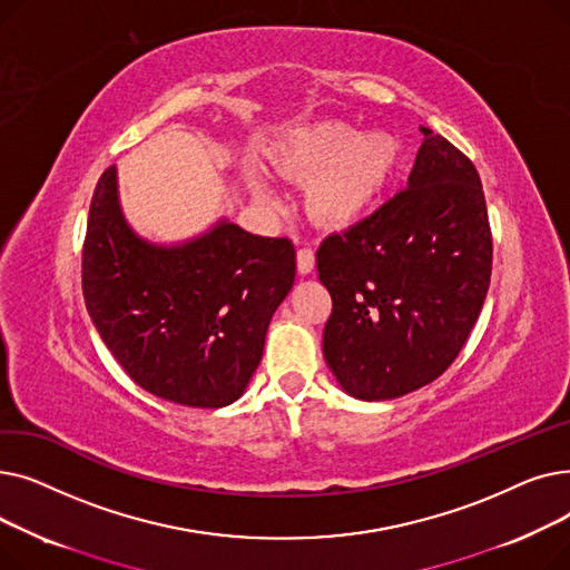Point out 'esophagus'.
<instances>
[{
  "mask_svg": "<svg viewBox=\"0 0 570 570\" xmlns=\"http://www.w3.org/2000/svg\"><path fill=\"white\" fill-rule=\"evenodd\" d=\"M314 263H316V256H314L312 249H307V247L297 249V273L309 275L314 269Z\"/></svg>",
  "mask_w": 570,
  "mask_h": 570,
  "instance_id": "obj_1",
  "label": "esophagus"
}]
</instances>
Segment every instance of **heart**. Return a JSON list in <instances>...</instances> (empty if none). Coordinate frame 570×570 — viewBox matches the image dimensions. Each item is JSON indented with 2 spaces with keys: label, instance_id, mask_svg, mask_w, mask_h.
Wrapping results in <instances>:
<instances>
[{
  "label": "heart",
  "instance_id": "b5f03b06",
  "mask_svg": "<svg viewBox=\"0 0 570 570\" xmlns=\"http://www.w3.org/2000/svg\"><path fill=\"white\" fill-rule=\"evenodd\" d=\"M400 157L393 136L357 134L342 122H318L295 131L284 145L279 173L295 183H312L309 213L331 226H348L365 217L387 187ZM258 203L275 207L277 198L261 177L252 179Z\"/></svg>",
  "mask_w": 570,
  "mask_h": 570
}]
</instances>
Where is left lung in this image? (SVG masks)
<instances>
[{
    "instance_id": "left-lung-1",
    "label": "left lung",
    "mask_w": 570,
    "mask_h": 570,
    "mask_svg": "<svg viewBox=\"0 0 570 570\" xmlns=\"http://www.w3.org/2000/svg\"><path fill=\"white\" fill-rule=\"evenodd\" d=\"M406 189L327 235L318 279L333 297L323 355L340 387L395 400L439 379L483 309L492 235L481 177L443 136L421 127Z\"/></svg>"
}]
</instances>
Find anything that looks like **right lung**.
I'll return each instance as SVG.
<instances>
[{
  "label": "right lung",
  "instance_id": "obj_1",
  "mask_svg": "<svg viewBox=\"0 0 570 570\" xmlns=\"http://www.w3.org/2000/svg\"><path fill=\"white\" fill-rule=\"evenodd\" d=\"M293 279L291 239L247 233L226 217L173 245L138 235L119 203L117 166L101 175L82 295L104 344L142 391L194 409L243 397Z\"/></svg>",
  "mask_w": 570,
  "mask_h": 570
}]
</instances>
